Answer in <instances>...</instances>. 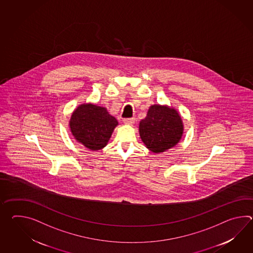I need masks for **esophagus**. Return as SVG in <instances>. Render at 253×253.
<instances>
[{"mask_svg":"<svg viewBox=\"0 0 253 253\" xmlns=\"http://www.w3.org/2000/svg\"><path fill=\"white\" fill-rule=\"evenodd\" d=\"M124 123L125 124H129V125H132L135 123L134 118H125L124 119Z\"/></svg>","mask_w":253,"mask_h":253,"instance_id":"obj_1","label":"esophagus"}]
</instances>
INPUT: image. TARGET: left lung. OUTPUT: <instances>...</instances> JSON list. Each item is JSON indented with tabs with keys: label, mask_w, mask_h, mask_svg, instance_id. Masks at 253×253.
<instances>
[{
	"label": "left lung",
	"mask_w": 253,
	"mask_h": 253,
	"mask_svg": "<svg viewBox=\"0 0 253 253\" xmlns=\"http://www.w3.org/2000/svg\"><path fill=\"white\" fill-rule=\"evenodd\" d=\"M140 136L153 152H163L176 145L181 138L183 125L174 109L167 106L150 107L146 118L140 123Z\"/></svg>",
	"instance_id": "1"
}]
</instances>
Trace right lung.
I'll return each mask as SVG.
<instances>
[{
    "label": "right lung",
    "instance_id": "1",
    "mask_svg": "<svg viewBox=\"0 0 253 253\" xmlns=\"http://www.w3.org/2000/svg\"><path fill=\"white\" fill-rule=\"evenodd\" d=\"M117 120L103 107L93 104H83L73 112L70 128L79 142L92 151L106 146Z\"/></svg>",
    "mask_w": 253,
    "mask_h": 253
}]
</instances>
